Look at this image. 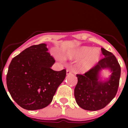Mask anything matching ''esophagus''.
<instances>
[{"instance_id":"34e87169","label":"esophagus","mask_w":128,"mask_h":128,"mask_svg":"<svg viewBox=\"0 0 128 128\" xmlns=\"http://www.w3.org/2000/svg\"><path fill=\"white\" fill-rule=\"evenodd\" d=\"M72 70H70V69H68V70H66V74L67 75H70L72 74Z\"/></svg>"}]
</instances>
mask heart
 Instances as JSON below:
<instances>
[{
  "mask_svg": "<svg viewBox=\"0 0 128 128\" xmlns=\"http://www.w3.org/2000/svg\"><path fill=\"white\" fill-rule=\"evenodd\" d=\"M102 52L98 48H92L87 46H81L69 51L65 55V59L78 60V68L80 71L87 72L92 69L100 61Z\"/></svg>",
  "mask_w": 128,
  "mask_h": 128,
  "instance_id": "heart-1",
  "label": "heart"
}]
</instances>
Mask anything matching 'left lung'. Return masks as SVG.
Here are the masks:
<instances>
[{"label":"left lung","mask_w":128,"mask_h":128,"mask_svg":"<svg viewBox=\"0 0 128 128\" xmlns=\"http://www.w3.org/2000/svg\"><path fill=\"white\" fill-rule=\"evenodd\" d=\"M104 58L94 68L84 75L77 74L78 82L74 89V96L82 109L96 111L104 108L115 96L119 86L121 68L116 57L102 48ZM108 69L112 73L103 80L101 72Z\"/></svg>","instance_id":"left-lung-1"}]
</instances>
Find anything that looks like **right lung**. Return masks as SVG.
<instances>
[{
	"instance_id": "1",
	"label": "right lung",
	"mask_w": 128,
	"mask_h": 128,
	"mask_svg": "<svg viewBox=\"0 0 128 128\" xmlns=\"http://www.w3.org/2000/svg\"><path fill=\"white\" fill-rule=\"evenodd\" d=\"M46 44L33 45L14 58L7 74V88L14 101L28 110L45 108L66 76L51 69L55 60Z\"/></svg>"
}]
</instances>
